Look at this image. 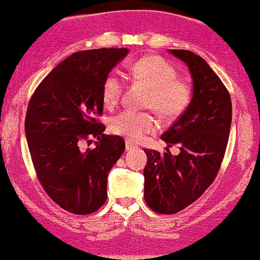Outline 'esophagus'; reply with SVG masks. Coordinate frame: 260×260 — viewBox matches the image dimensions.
Listing matches in <instances>:
<instances>
[{"label": "esophagus", "mask_w": 260, "mask_h": 260, "mask_svg": "<svg viewBox=\"0 0 260 260\" xmlns=\"http://www.w3.org/2000/svg\"><path fill=\"white\" fill-rule=\"evenodd\" d=\"M125 148H126V150L129 151V150H133V149H136L137 145L135 144V143H133V142L126 141V142H125Z\"/></svg>", "instance_id": "esophagus-1"}]
</instances>
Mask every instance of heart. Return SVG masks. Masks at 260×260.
<instances>
[{
  "label": "heart",
  "instance_id": "1",
  "mask_svg": "<svg viewBox=\"0 0 260 260\" xmlns=\"http://www.w3.org/2000/svg\"><path fill=\"white\" fill-rule=\"evenodd\" d=\"M134 81L150 88L144 106L154 110L163 120L179 118L189 108L193 99V88L186 80L177 79V71L172 63L158 55H148L138 59L130 66ZM124 79L116 72L109 73L102 84V101L106 109L112 110L122 99ZM157 129V120L150 112L126 110L110 120L112 134L140 142L145 135Z\"/></svg>",
  "mask_w": 260,
  "mask_h": 260
}]
</instances>
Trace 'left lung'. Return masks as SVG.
<instances>
[{
    "instance_id": "left-lung-1",
    "label": "left lung",
    "mask_w": 260,
    "mask_h": 260,
    "mask_svg": "<svg viewBox=\"0 0 260 260\" xmlns=\"http://www.w3.org/2000/svg\"><path fill=\"white\" fill-rule=\"evenodd\" d=\"M172 54L189 67L193 99L189 108L162 135L180 154L145 149L144 200L159 214H175L197 201L218 175L232 123V103L221 79L201 56L186 49Z\"/></svg>"
}]
</instances>
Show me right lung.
Masks as SVG:
<instances>
[{"mask_svg":"<svg viewBox=\"0 0 260 260\" xmlns=\"http://www.w3.org/2000/svg\"><path fill=\"white\" fill-rule=\"evenodd\" d=\"M127 48L73 53L51 71L28 103L24 131L39 182L73 214H91L108 198V174L125 149L120 136L103 134L102 84ZM96 148L80 152L81 140Z\"/></svg>","mask_w":260,"mask_h":260,"instance_id":"1","label":"right lung"}]
</instances>
